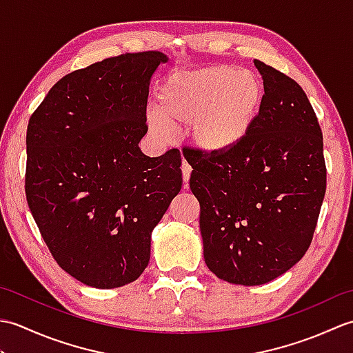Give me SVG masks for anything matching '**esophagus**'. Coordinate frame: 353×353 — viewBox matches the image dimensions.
<instances>
[{
	"mask_svg": "<svg viewBox=\"0 0 353 353\" xmlns=\"http://www.w3.org/2000/svg\"><path fill=\"white\" fill-rule=\"evenodd\" d=\"M182 177H183V182L188 183L190 182V177H191V167L188 163H182Z\"/></svg>",
	"mask_w": 353,
	"mask_h": 353,
	"instance_id": "obj_1",
	"label": "esophagus"
}]
</instances>
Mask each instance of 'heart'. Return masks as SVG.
I'll return each instance as SVG.
<instances>
[{"label":"heart","mask_w":353,"mask_h":353,"mask_svg":"<svg viewBox=\"0 0 353 353\" xmlns=\"http://www.w3.org/2000/svg\"><path fill=\"white\" fill-rule=\"evenodd\" d=\"M265 101L262 80L232 65L174 72L156 92V114L148 130L170 138L168 127L188 125L191 145L206 156H224L241 147L258 123Z\"/></svg>","instance_id":"obj_1"}]
</instances>
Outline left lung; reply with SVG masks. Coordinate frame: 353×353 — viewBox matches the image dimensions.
<instances>
[{
    "label": "left lung",
    "instance_id": "1",
    "mask_svg": "<svg viewBox=\"0 0 353 353\" xmlns=\"http://www.w3.org/2000/svg\"><path fill=\"white\" fill-rule=\"evenodd\" d=\"M253 62L265 101L250 137L229 154L185 156L206 265L245 287L273 281L302 259L326 192L323 134L308 97L281 71Z\"/></svg>",
    "mask_w": 353,
    "mask_h": 353
}]
</instances>
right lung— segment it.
<instances>
[{"label":"right lung","mask_w":353,"mask_h":353,"mask_svg":"<svg viewBox=\"0 0 353 353\" xmlns=\"http://www.w3.org/2000/svg\"><path fill=\"white\" fill-rule=\"evenodd\" d=\"M168 57L125 52L61 79L27 127L26 196L52 258L94 288L137 281L182 188L181 153L150 157V80Z\"/></svg>","instance_id":"1"}]
</instances>
